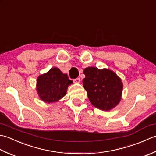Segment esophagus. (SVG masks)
Instances as JSON below:
<instances>
[{"instance_id": "34e87169", "label": "esophagus", "mask_w": 156, "mask_h": 156, "mask_svg": "<svg viewBox=\"0 0 156 156\" xmlns=\"http://www.w3.org/2000/svg\"><path fill=\"white\" fill-rule=\"evenodd\" d=\"M73 82H74V83H79L81 82L80 78H77V79H73Z\"/></svg>"}]
</instances>
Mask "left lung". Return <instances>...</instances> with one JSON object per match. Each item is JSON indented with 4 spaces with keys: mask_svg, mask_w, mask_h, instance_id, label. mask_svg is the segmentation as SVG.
Returning <instances> with one entry per match:
<instances>
[{
    "mask_svg": "<svg viewBox=\"0 0 156 156\" xmlns=\"http://www.w3.org/2000/svg\"><path fill=\"white\" fill-rule=\"evenodd\" d=\"M83 79L87 97L94 106L101 110H110L121 100L123 84L121 79L110 69L87 67Z\"/></svg>",
    "mask_w": 156,
    "mask_h": 156,
    "instance_id": "8db88e82",
    "label": "left lung"
}]
</instances>
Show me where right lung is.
I'll use <instances>...</instances> for the list:
<instances>
[{"mask_svg": "<svg viewBox=\"0 0 156 156\" xmlns=\"http://www.w3.org/2000/svg\"><path fill=\"white\" fill-rule=\"evenodd\" d=\"M72 83L73 81L70 80L67 75L54 67L37 77V94L44 102H56L65 96L68 87Z\"/></svg>", "mask_w": 156, "mask_h": 156, "instance_id": "obj_1", "label": "right lung"}]
</instances>
